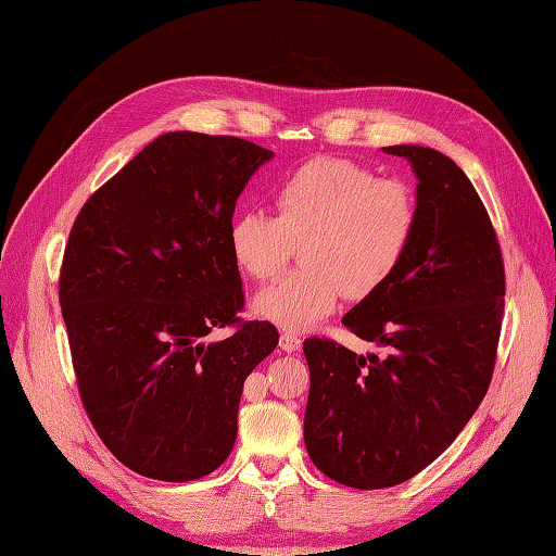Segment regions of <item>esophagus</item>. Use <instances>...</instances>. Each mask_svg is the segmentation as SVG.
I'll return each mask as SVG.
<instances>
[{
  "instance_id": "obj_1",
  "label": "esophagus",
  "mask_w": 556,
  "mask_h": 556,
  "mask_svg": "<svg viewBox=\"0 0 556 556\" xmlns=\"http://www.w3.org/2000/svg\"><path fill=\"white\" fill-rule=\"evenodd\" d=\"M301 337H296V334H291V332H285L279 337V349L281 351H287V353H296L299 349H301Z\"/></svg>"
}]
</instances>
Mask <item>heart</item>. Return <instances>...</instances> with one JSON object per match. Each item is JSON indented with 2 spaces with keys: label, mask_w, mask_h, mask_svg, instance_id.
I'll return each mask as SVG.
<instances>
[{
  "label": "heart",
  "mask_w": 556,
  "mask_h": 556,
  "mask_svg": "<svg viewBox=\"0 0 556 556\" xmlns=\"http://www.w3.org/2000/svg\"><path fill=\"white\" fill-rule=\"evenodd\" d=\"M271 200L277 217L236 212L227 243L236 267L257 281L277 277L301 245L303 267L253 301L255 315L287 332L325 320L344 293L361 301L380 291L406 260L418 224L408 186L339 157L301 164Z\"/></svg>",
  "instance_id": "obj_1"
}]
</instances>
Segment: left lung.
<instances>
[{"label":"left lung","mask_w":556,"mask_h":556,"mask_svg":"<svg viewBox=\"0 0 556 556\" xmlns=\"http://www.w3.org/2000/svg\"><path fill=\"white\" fill-rule=\"evenodd\" d=\"M382 150L416 174V233L396 275L341 323L384 356L303 341L305 448L356 490L406 482L456 440L490 387L504 315L500 243L468 176L432 148Z\"/></svg>","instance_id":"left-lung-1"}]
</instances>
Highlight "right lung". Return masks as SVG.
<instances>
[{
  "mask_svg": "<svg viewBox=\"0 0 556 556\" xmlns=\"http://www.w3.org/2000/svg\"><path fill=\"white\" fill-rule=\"evenodd\" d=\"M275 152L172 131L90 195L64 253L59 303L83 406L136 473L198 480L239 432L245 377L275 351L269 323H239L243 287L227 227ZM239 324L222 342L206 334Z\"/></svg>",
  "mask_w": 556,
  "mask_h": 556,
  "instance_id": "right-lung-1",
  "label": "right lung"
}]
</instances>
